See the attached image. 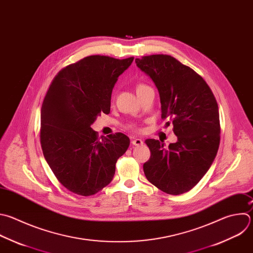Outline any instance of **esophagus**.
I'll list each match as a JSON object with an SVG mask.
<instances>
[{
    "label": "esophagus",
    "mask_w": 253,
    "mask_h": 253,
    "mask_svg": "<svg viewBox=\"0 0 253 253\" xmlns=\"http://www.w3.org/2000/svg\"><path fill=\"white\" fill-rule=\"evenodd\" d=\"M143 143L144 142L141 139H134V140H132V144L134 146H140V145H143Z\"/></svg>",
    "instance_id": "obj_1"
}]
</instances>
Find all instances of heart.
I'll return each instance as SVG.
<instances>
[{"mask_svg": "<svg viewBox=\"0 0 253 253\" xmlns=\"http://www.w3.org/2000/svg\"><path fill=\"white\" fill-rule=\"evenodd\" d=\"M149 88H151V87H149L148 85H146V84H143V83H140V84H138L137 85V87H136V92H137V94H139V93H141L142 91H144V90H146V89H149ZM131 128H136L135 126H131Z\"/></svg>", "mask_w": 253, "mask_h": 253, "instance_id": "heart-1", "label": "heart"}]
</instances>
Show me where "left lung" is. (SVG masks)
Wrapping results in <instances>:
<instances>
[{"label":"left lung","mask_w":253,"mask_h":253,"mask_svg":"<svg viewBox=\"0 0 253 253\" xmlns=\"http://www.w3.org/2000/svg\"><path fill=\"white\" fill-rule=\"evenodd\" d=\"M137 66L154 81L162 119L178 137L168 148L147 139L151 157L143 166L147 180L162 192L181 195L192 190L211 168L220 141L218 106L204 78L167 54L136 58Z\"/></svg>","instance_id":"obj_1"}]
</instances>
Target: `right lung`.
I'll list each match as a JSON object with an SVG mask.
<instances>
[{
	"instance_id": "add662e5",
	"label": "right lung",
	"mask_w": 253,
	"mask_h": 253,
	"mask_svg": "<svg viewBox=\"0 0 253 253\" xmlns=\"http://www.w3.org/2000/svg\"><path fill=\"white\" fill-rule=\"evenodd\" d=\"M134 57L90 55L69 64L53 78L41 112V145L59 183L79 196H92L112 181L117 160L130 139L115 133L99 140L90 127L110 112L111 93Z\"/></svg>"
}]
</instances>
